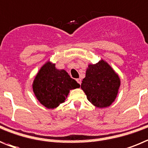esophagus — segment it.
Masks as SVG:
<instances>
[{
    "label": "esophagus",
    "mask_w": 148,
    "mask_h": 148,
    "mask_svg": "<svg viewBox=\"0 0 148 148\" xmlns=\"http://www.w3.org/2000/svg\"><path fill=\"white\" fill-rule=\"evenodd\" d=\"M76 81H77V82H78V84H79L80 85H81V78H78V79H77Z\"/></svg>",
    "instance_id": "esophagus-1"
}]
</instances>
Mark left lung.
<instances>
[{
	"instance_id": "8db88e82",
	"label": "left lung",
	"mask_w": 148,
	"mask_h": 148,
	"mask_svg": "<svg viewBox=\"0 0 148 148\" xmlns=\"http://www.w3.org/2000/svg\"><path fill=\"white\" fill-rule=\"evenodd\" d=\"M121 81L119 75L103 60L96 64H89L81 88L87 99L94 106H110L117 96Z\"/></svg>"
}]
</instances>
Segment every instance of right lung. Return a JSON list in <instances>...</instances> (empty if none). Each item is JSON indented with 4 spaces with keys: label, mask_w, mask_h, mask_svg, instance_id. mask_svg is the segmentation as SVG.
Listing matches in <instances>:
<instances>
[{
    "label": "right lung",
    "mask_w": 148,
    "mask_h": 148,
    "mask_svg": "<svg viewBox=\"0 0 148 148\" xmlns=\"http://www.w3.org/2000/svg\"><path fill=\"white\" fill-rule=\"evenodd\" d=\"M80 84L70 78L64 70H57L48 62L39 70L33 84L34 94L47 108H55L65 101L70 90L79 88Z\"/></svg>",
    "instance_id": "add662e5"
}]
</instances>
